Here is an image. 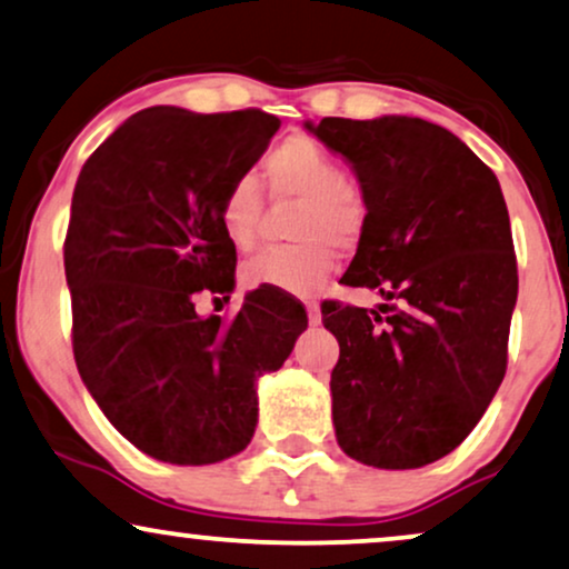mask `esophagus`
<instances>
[{
	"instance_id": "esophagus-1",
	"label": "esophagus",
	"mask_w": 569,
	"mask_h": 569,
	"mask_svg": "<svg viewBox=\"0 0 569 569\" xmlns=\"http://www.w3.org/2000/svg\"><path fill=\"white\" fill-rule=\"evenodd\" d=\"M307 320H309V326H320L322 322L318 301H307Z\"/></svg>"
}]
</instances>
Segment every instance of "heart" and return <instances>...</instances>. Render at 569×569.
Here are the masks:
<instances>
[{
	"mask_svg": "<svg viewBox=\"0 0 569 569\" xmlns=\"http://www.w3.org/2000/svg\"><path fill=\"white\" fill-rule=\"evenodd\" d=\"M264 181L272 197L301 199L293 226V247L262 249L241 264L249 289H272L309 297L338 264V247L351 249L368 226V199L318 141L291 136L264 160ZM264 212L262 186L257 176H239L220 199L222 233L236 249H251L260 239Z\"/></svg>",
	"mask_w": 569,
	"mask_h": 569,
	"instance_id": "1",
	"label": "heart"
}]
</instances>
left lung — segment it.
Returning <instances> with one entry per match:
<instances>
[{
    "mask_svg": "<svg viewBox=\"0 0 569 569\" xmlns=\"http://www.w3.org/2000/svg\"><path fill=\"white\" fill-rule=\"evenodd\" d=\"M357 172L368 226L343 283L391 305L330 307L333 428L351 459L412 470L455 451L507 372L517 260L505 193L446 128L405 114L305 123Z\"/></svg>",
    "mask_w": 569,
    "mask_h": 569,
    "instance_id": "1",
    "label": "left lung"
}]
</instances>
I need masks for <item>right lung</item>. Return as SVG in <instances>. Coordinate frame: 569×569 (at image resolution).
<instances>
[{
	"label": "right lung",
	"instance_id": "right-lung-1",
	"mask_svg": "<svg viewBox=\"0 0 569 569\" xmlns=\"http://www.w3.org/2000/svg\"><path fill=\"white\" fill-rule=\"evenodd\" d=\"M278 128L262 110L149 107L78 176L64 236L78 372L107 420L160 462L212 465L247 449L257 378L307 328L305 309L276 291H251L231 322L193 307L201 291H233L220 199Z\"/></svg>",
	"mask_w": 569,
	"mask_h": 569
}]
</instances>
